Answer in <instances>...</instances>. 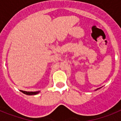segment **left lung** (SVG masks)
<instances>
[{"mask_svg":"<svg viewBox=\"0 0 121 121\" xmlns=\"http://www.w3.org/2000/svg\"><path fill=\"white\" fill-rule=\"evenodd\" d=\"M99 88H97V89H95V90H98V89H99Z\"/></svg>","mask_w":121,"mask_h":121,"instance_id":"8db88e82","label":"left lung"}]
</instances>
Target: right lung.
I'll return each instance as SVG.
<instances>
[{"instance_id": "add662e5", "label": "right lung", "mask_w": 121, "mask_h": 121, "mask_svg": "<svg viewBox=\"0 0 121 121\" xmlns=\"http://www.w3.org/2000/svg\"><path fill=\"white\" fill-rule=\"evenodd\" d=\"M21 92H22L23 94H26V95H36V94H39L40 91H37V92H26V91H23V90H21Z\"/></svg>"}]
</instances>
